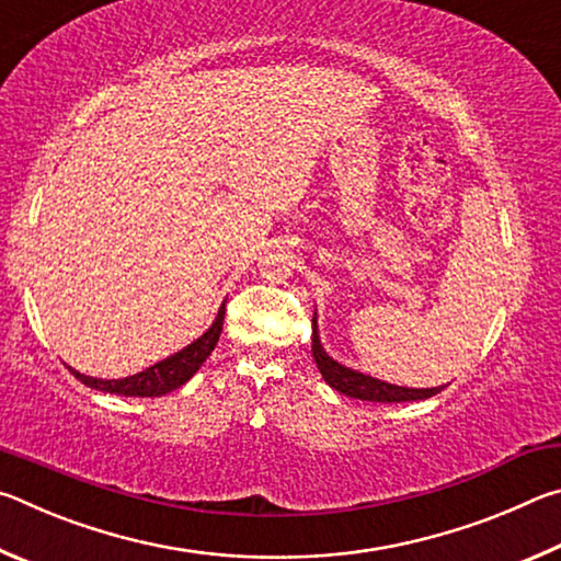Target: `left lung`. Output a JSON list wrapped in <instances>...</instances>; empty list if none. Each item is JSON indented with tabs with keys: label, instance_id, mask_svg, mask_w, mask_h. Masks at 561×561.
<instances>
[{
	"label": "left lung",
	"instance_id": "8db88e82",
	"mask_svg": "<svg viewBox=\"0 0 561 561\" xmlns=\"http://www.w3.org/2000/svg\"><path fill=\"white\" fill-rule=\"evenodd\" d=\"M311 329H314L311 331V356H314L317 368L321 371V376H324V381L339 393H344L348 398H358V401L403 403V401H425V398L443 391V386L440 388H405V386H393V383L378 381L374 376L354 371V368H348L331 358L324 351V346H321L317 314L311 319Z\"/></svg>",
	"mask_w": 561,
	"mask_h": 561
}]
</instances>
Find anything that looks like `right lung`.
Listing matches in <instances>:
<instances>
[{
  "label": "right lung",
  "instance_id": "right-lung-1",
  "mask_svg": "<svg viewBox=\"0 0 561 561\" xmlns=\"http://www.w3.org/2000/svg\"><path fill=\"white\" fill-rule=\"evenodd\" d=\"M222 321H225V304L220 307V311H217L213 327L207 329L201 339H195L193 344H187L183 351L158 360V364H153L140 374H133L126 378H108L106 381V378L83 376L79 371H73L71 366L69 371L79 378L81 383H87L89 388H96V391H103V393L138 396V398L165 396L183 383H187L190 378L197 374V368L205 364V358L213 354V348L217 346V339L222 334Z\"/></svg>",
  "mask_w": 561,
  "mask_h": 561
}]
</instances>
